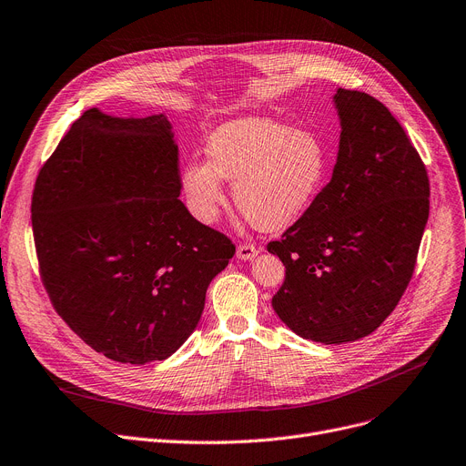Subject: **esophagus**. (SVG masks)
I'll return each mask as SVG.
<instances>
[{
    "mask_svg": "<svg viewBox=\"0 0 466 466\" xmlns=\"http://www.w3.org/2000/svg\"><path fill=\"white\" fill-rule=\"evenodd\" d=\"M260 251L255 246H249V243H239L236 249V257L239 260H253Z\"/></svg>",
    "mask_w": 466,
    "mask_h": 466,
    "instance_id": "1",
    "label": "esophagus"
}]
</instances>
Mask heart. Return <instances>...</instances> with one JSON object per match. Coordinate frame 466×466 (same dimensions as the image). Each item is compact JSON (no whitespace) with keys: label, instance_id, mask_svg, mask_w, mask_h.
Returning a JSON list of instances; mask_svg holds the SVG:
<instances>
[{"label":"heart","instance_id":"1","mask_svg":"<svg viewBox=\"0 0 466 466\" xmlns=\"http://www.w3.org/2000/svg\"><path fill=\"white\" fill-rule=\"evenodd\" d=\"M208 162L190 160L179 174L185 202L196 220L213 225L225 206L223 179L249 223L264 232L290 227L321 192L329 160L309 132L272 118L246 116L220 125L206 143Z\"/></svg>","mask_w":466,"mask_h":466}]
</instances>
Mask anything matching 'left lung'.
Wrapping results in <instances>:
<instances>
[{
    "mask_svg": "<svg viewBox=\"0 0 466 466\" xmlns=\"http://www.w3.org/2000/svg\"><path fill=\"white\" fill-rule=\"evenodd\" d=\"M339 145L327 187L268 251L285 264L272 299L295 334L346 344L374 332L411 279L429 218V176L376 97L338 88Z\"/></svg>",
    "mask_w": 466,
    "mask_h": 466,
    "instance_id": "obj_1",
    "label": "left lung"
}]
</instances>
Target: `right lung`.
I'll return each mask as SVG.
<instances>
[{
  "label": "right lung",
  "mask_w": 466,
  "mask_h": 466,
  "mask_svg": "<svg viewBox=\"0 0 466 466\" xmlns=\"http://www.w3.org/2000/svg\"><path fill=\"white\" fill-rule=\"evenodd\" d=\"M166 115L92 107L41 167L32 228L43 285L81 339L116 362L174 355L198 327L234 243L179 200Z\"/></svg>",
  "instance_id": "obj_1"
}]
</instances>
